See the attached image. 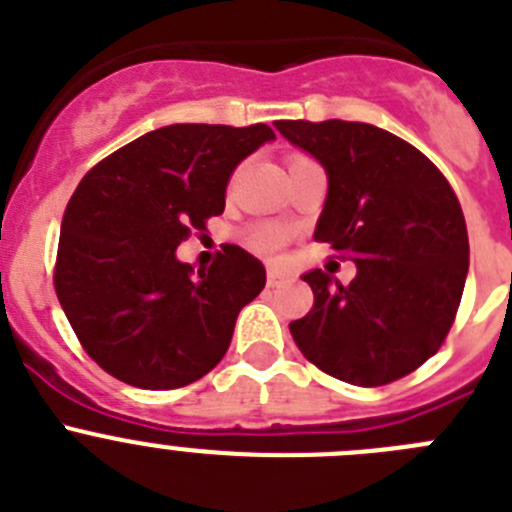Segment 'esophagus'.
<instances>
[{"mask_svg": "<svg viewBox=\"0 0 512 512\" xmlns=\"http://www.w3.org/2000/svg\"><path fill=\"white\" fill-rule=\"evenodd\" d=\"M283 280V273H278V270H267V288H275V285H280Z\"/></svg>", "mask_w": 512, "mask_h": 512, "instance_id": "obj_1", "label": "esophagus"}]
</instances>
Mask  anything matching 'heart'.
<instances>
[{
	"instance_id": "obj_1",
	"label": "heart",
	"mask_w": 512,
	"mask_h": 512,
	"mask_svg": "<svg viewBox=\"0 0 512 512\" xmlns=\"http://www.w3.org/2000/svg\"><path fill=\"white\" fill-rule=\"evenodd\" d=\"M296 160H306V158H296ZM296 160H293V163H296ZM285 242H288V229H285L283 224L260 222V224H252V227L245 232V245L250 247L255 255H262V257H273Z\"/></svg>"
}]
</instances>
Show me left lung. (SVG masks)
I'll return each mask as SVG.
<instances>
[{
	"instance_id": "left-lung-1",
	"label": "left lung",
	"mask_w": 512,
	"mask_h": 512,
	"mask_svg": "<svg viewBox=\"0 0 512 512\" xmlns=\"http://www.w3.org/2000/svg\"><path fill=\"white\" fill-rule=\"evenodd\" d=\"M280 135L324 165L313 239L357 265L349 285L303 275L313 308L290 321L308 362L336 380L377 388L411 375L449 334L469 270L462 206L421 150L375 124L280 119Z\"/></svg>"
}]
</instances>
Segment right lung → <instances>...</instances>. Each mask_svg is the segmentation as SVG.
<instances>
[{
	"instance_id": "add662e5",
	"label": "right lung",
	"mask_w": 512,
	"mask_h": 512,
	"mask_svg": "<svg viewBox=\"0 0 512 512\" xmlns=\"http://www.w3.org/2000/svg\"><path fill=\"white\" fill-rule=\"evenodd\" d=\"M267 140V124H170L81 178L63 214L53 285L101 370L173 390L222 362L239 311L265 288V267L224 245L193 275L176 247L222 214L229 176Z\"/></svg>"
}]
</instances>
